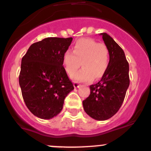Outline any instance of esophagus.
Listing matches in <instances>:
<instances>
[{
	"label": "esophagus",
	"instance_id": "obj_1",
	"mask_svg": "<svg viewBox=\"0 0 151 151\" xmlns=\"http://www.w3.org/2000/svg\"><path fill=\"white\" fill-rule=\"evenodd\" d=\"M73 86H74L75 88H78V87H80L79 82H78V81H74V83H73Z\"/></svg>",
	"mask_w": 151,
	"mask_h": 151
}]
</instances>
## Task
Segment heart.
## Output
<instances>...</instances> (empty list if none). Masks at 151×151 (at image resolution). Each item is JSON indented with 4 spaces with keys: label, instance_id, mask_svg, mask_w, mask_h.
Segmentation results:
<instances>
[{
    "label": "heart",
    "instance_id": "b5f03b06",
    "mask_svg": "<svg viewBox=\"0 0 151 151\" xmlns=\"http://www.w3.org/2000/svg\"><path fill=\"white\" fill-rule=\"evenodd\" d=\"M73 51L67 50L63 55L65 72L68 75L73 74L81 63L83 67L72 76L73 79L90 82L93 77L99 79L104 76L110 62L108 49L104 44H99L91 38H81L75 43Z\"/></svg>",
    "mask_w": 151,
    "mask_h": 151
}]
</instances>
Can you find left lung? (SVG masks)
<instances>
[{"mask_svg": "<svg viewBox=\"0 0 151 151\" xmlns=\"http://www.w3.org/2000/svg\"><path fill=\"white\" fill-rule=\"evenodd\" d=\"M100 35L108 49L109 66L101 79L90 86V96L82 103L87 115L96 120L104 121L114 116L121 107L130 78L129 64L122 49L107 33Z\"/></svg>", "mask_w": 151, "mask_h": 151, "instance_id": "left-lung-1", "label": "left lung"}]
</instances>
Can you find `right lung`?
I'll return each instance as SVG.
<instances>
[{"label": "right lung", "instance_id": "right-lung-1", "mask_svg": "<svg viewBox=\"0 0 151 151\" xmlns=\"http://www.w3.org/2000/svg\"><path fill=\"white\" fill-rule=\"evenodd\" d=\"M73 38L50 37L34 43L21 60L19 84L27 108L37 117L50 119L63 109L74 89L62 58Z\"/></svg>", "mask_w": 151, "mask_h": 151}]
</instances>
